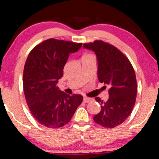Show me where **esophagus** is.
Listing matches in <instances>:
<instances>
[{"label": "esophagus", "mask_w": 159, "mask_h": 159, "mask_svg": "<svg viewBox=\"0 0 159 159\" xmlns=\"http://www.w3.org/2000/svg\"><path fill=\"white\" fill-rule=\"evenodd\" d=\"M93 99L90 98H88V97H84V99H83V101L84 103H89V102L92 101Z\"/></svg>", "instance_id": "1"}]
</instances>
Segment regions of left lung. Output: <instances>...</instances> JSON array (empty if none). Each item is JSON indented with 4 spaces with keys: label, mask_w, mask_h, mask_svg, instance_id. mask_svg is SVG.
Instances as JSON below:
<instances>
[{
    "label": "left lung",
    "mask_w": 159,
    "mask_h": 159,
    "mask_svg": "<svg viewBox=\"0 0 159 159\" xmlns=\"http://www.w3.org/2000/svg\"><path fill=\"white\" fill-rule=\"evenodd\" d=\"M83 45L96 54L99 82L110 88L107 101L95 98L101 103V110L93 119L102 127L114 128L128 118L135 104L138 85L134 68L127 56L111 44L97 40Z\"/></svg>",
    "instance_id": "obj_1"
}]
</instances>
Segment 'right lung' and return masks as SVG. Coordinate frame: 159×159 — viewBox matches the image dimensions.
<instances>
[{"mask_svg": "<svg viewBox=\"0 0 159 159\" xmlns=\"http://www.w3.org/2000/svg\"><path fill=\"white\" fill-rule=\"evenodd\" d=\"M82 45L50 38L28 55L23 72L24 93L32 115L45 127L57 129L66 125L82 103V95H69L57 86L69 54Z\"/></svg>", "mask_w": 159, "mask_h": 159, "instance_id": "right-lung-1", "label": "right lung"}]
</instances>
